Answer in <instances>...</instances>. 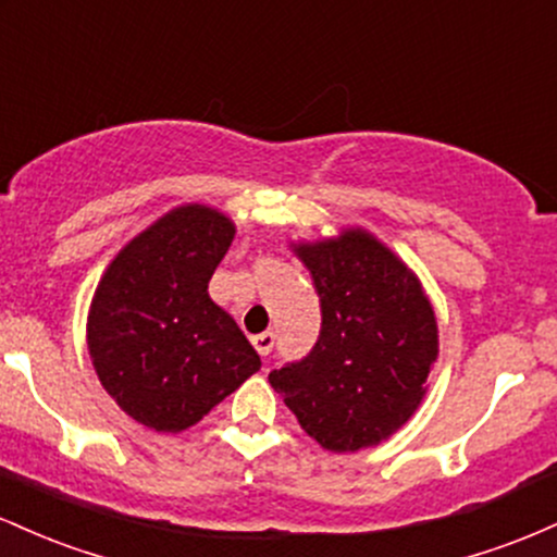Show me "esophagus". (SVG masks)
Wrapping results in <instances>:
<instances>
[{"instance_id":"1","label":"esophagus","mask_w":557,"mask_h":557,"mask_svg":"<svg viewBox=\"0 0 557 557\" xmlns=\"http://www.w3.org/2000/svg\"><path fill=\"white\" fill-rule=\"evenodd\" d=\"M251 343H253V348H257L259 356H270L274 348V335L272 332H261V335L251 337Z\"/></svg>"}]
</instances>
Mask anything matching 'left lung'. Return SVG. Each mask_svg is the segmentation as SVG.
<instances>
[{"mask_svg":"<svg viewBox=\"0 0 557 557\" xmlns=\"http://www.w3.org/2000/svg\"><path fill=\"white\" fill-rule=\"evenodd\" d=\"M322 330L300 361L270 372L272 387L319 445H376L417 411L437 359V322L419 280L380 240L350 230L306 243Z\"/></svg>","mask_w":557,"mask_h":557,"instance_id":"left-lung-1","label":"left lung"}]
</instances>
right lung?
<instances>
[{
	"instance_id": "obj_1",
	"label": "right lung",
	"mask_w": 557,
	"mask_h": 557,
	"mask_svg": "<svg viewBox=\"0 0 557 557\" xmlns=\"http://www.w3.org/2000/svg\"><path fill=\"white\" fill-rule=\"evenodd\" d=\"M233 235L225 214L181 207L127 243L96 287L94 369L138 424L188 430L259 372L253 345L207 293Z\"/></svg>"
}]
</instances>
